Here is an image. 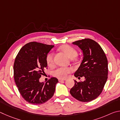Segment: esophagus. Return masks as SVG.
<instances>
[{"label":"esophagus","mask_w":120,"mask_h":120,"mask_svg":"<svg viewBox=\"0 0 120 120\" xmlns=\"http://www.w3.org/2000/svg\"><path fill=\"white\" fill-rule=\"evenodd\" d=\"M66 80V79H59V82H62L63 81Z\"/></svg>","instance_id":"esophagus-1"}]
</instances>
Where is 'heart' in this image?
<instances>
[{"mask_svg":"<svg viewBox=\"0 0 120 120\" xmlns=\"http://www.w3.org/2000/svg\"><path fill=\"white\" fill-rule=\"evenodd\" d=\"M60 50L70 58H74L77 55V51L68 45H64L61 46ZM45 59L48 66H52L53 64V53L52 52H50L48 53ZM72 71L73 69L71 67H59L53 71V75L59 78L65 79L67 77L68 74Z\"/></svg>","mask_w":120,"mask_h":120,"instance_id":"heart-1","label":"heart"}]
</instances>
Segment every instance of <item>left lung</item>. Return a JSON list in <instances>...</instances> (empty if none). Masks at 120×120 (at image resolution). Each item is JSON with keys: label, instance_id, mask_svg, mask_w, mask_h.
I'll return each mask as SVG.
<instances>
[{"label": "left lung", "instance_id": "8db88e82", "mask_svg": "<svg viewBox=\"0 0 120 120\" xmlns=\"http://www.w3.org/2000/svg\"><path fill=\"white\" fill-rule=\"evenodd\" d=\"M82 51L83 60L74 74L78 78L84 76V82L75 81L70 94L77 100L88 102L96 99L102 92L107 79L108 62L104 51L95 41L89 38L72 43Z\"/></svg>", "mask_w": 120, "mask_h": 120}]
</instances>
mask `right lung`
Listing matches in <instances>:
<instances>
[{
    "label": "right lung",
    "instance_id": "right-lung-1",
    "mask_svg": "<svg viewBox=\"0 0 120 120\" xmlns=\"http://www.w3.org/2000/svg\"><path fill=\"white\" fill-rule=\"evenodd\" d=\"M54 45L32 42L18 53L14 64V79L20 94L27 102L39 105L53 95L58 80L51 77L46 82H40L47 68L46 56Z\"/></svg>",
    "mask_w": 120,
    "mask_h": 120
}]
</instances>
